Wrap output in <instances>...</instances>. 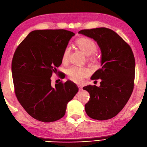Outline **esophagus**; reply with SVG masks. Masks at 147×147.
I'll return each instance as SVG.
<instances>
[{
	"label": "esophagus",
	"mask_w": 147,
	"mask_h": 147,
	"mask_svg": "<svg viewBox=\"0 0 147 147\" xmlns=\"http://www.w3.org/2000/svg\"><path fill=\"white\" fill-rule=\"evenodd\" d=\"M78 87H79V89L80 90H82V86H80V85H79V86H78Z\"/></svg>",
	"instance_id": "1"
}]
</instances>
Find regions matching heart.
<instances>
[{
    "label": "heart",
    "instance_id": "1",
    "mask_svg": "<svg viewBox=\"0 0 147 147\" xmlns=\"http://www.w3.org/2000/svg\"><path fill=\"white\" fill-rule=\"evenodd\" d=\"M76 45L77 47L82 51L87 56H90L89 60L94 61L96 57L94 54L97 50V45L92 40L88 38H80L76 41ZM71 50L69 47H67L62 55V61L66 63L69 60L70 56ZM91 74V71L89 68L86 67H71L67 70L68 78L73 82L76 83H80L84 80L85 78L89 77Z\"/></svg>",
    "mask_w": 147,
    "mask_h": 147
}]
</instances>
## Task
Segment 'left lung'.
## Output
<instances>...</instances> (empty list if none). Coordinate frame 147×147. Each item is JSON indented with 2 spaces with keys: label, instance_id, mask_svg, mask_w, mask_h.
I'll list each match as a JSON object with an SVG mask.
<instances>
[{
  "label": "left lung",
  "instance_id": "8db88e82",
  "mask_svg": "<svg viewBox=\"0 0 147 147\" xmlns=\"http://www.w3.org/2000/svg\"><path fill=\"white\" fill-rule=\"evenodd\" d=\"M95 40L101 51V67L92 80L101 79L100 86L83 87L90 94L85 109L90 118L107 120L123 109L131 96L135 74L134 55L129 45L111 29L98 28L79 32Z\"/></svg>",
  "mask_w": 147,
  "mask_h": 147
}]
</instances>
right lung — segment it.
<instances>
[{"label":"right lung","instance_id":"obj_1","mask_svg":"<svg viewBox=\"0 0 147 147\" xmlns=\"http://www.w3.org/2000/svg\"><path fill=\"white\" fill-rule=\"evenodd\" d=\"M75 34L65 29L29 32L16 48L12 61L16 96L32 118L45 123L64 116L68 102L79 88L70 80L51 84V77L62 63V55Z\"/></svg>","mask_w":147,"mask_h":147}]
</instances>
